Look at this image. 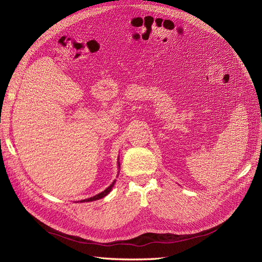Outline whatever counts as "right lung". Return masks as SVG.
I'll return each instance as SVG.
<instances>
[{"mask_svg":"<svg viewBox=\"0 0 262 262\" xmlns=\"http://www.w3.org/2000/svg\"><path fill=\"white\" fill-rule=\"evenodd\" d=\"M118 167H119V163H118ZM114 185H115V182H113V184H112L110 187H107V188H106L104 191L98 193V195L94 196V197H91V198L84 199V200H80V201H84V203H87V201H94V200H98V199H100V198H103V197H105L106 195H108L110 191L112 190V188L114 187Z\"/></svg>","mask_w":262,"mask_h":262,"instance_id":"add662e5","label":"right lung"}]
</instances>
